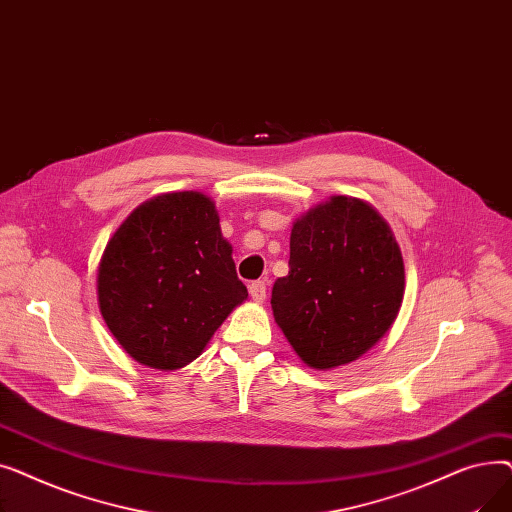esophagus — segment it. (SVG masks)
<instances>
[{
    "label": "esophagus",
    "instance_id": "34e87169",
    "mask_svg": "<svg viewBox=\"0 0 512 512\" xmlns=\"http://www.w3.org/2000/svg\"><path fill=\"white\" fill-rule=\"evenodd\" d=\"M265 292H267V288H265L263 282H253V284H249V294H251V299H253L255 303H263V301H265Z\"/></svg>",
    "mask_w": 512,
    "mask_h": 512
}]
</instances>
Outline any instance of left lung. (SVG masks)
Returning <instances> with one entry per match:
<instances>
[{
  "label": "left lung",
  "instance_id": "left-lung-1",
  "mask_svg": "<svg viewBox=\"0 0 512 512\" xmlns=\"http://www.w3.org/2000/svg\"><path fill=\"white\" fill-rule=\"evenodd\" d=\"M288 276L272 288L286 340L313 369L357 361L390 330L405 294V263L382 215L332 197L292 224Z\"/></svg>",
  "mask_w": 512,
  "mask_h": 512
}]
</instances>
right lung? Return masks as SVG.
Listing matches in <instances>:
<instances>
[{
    "mask_svg": "<svg viewBox=\"0 0 512 512\" xmlns=\"http://www.w3.org/2000/svg\"><path fill=\"white\" fill-rule=\"evenodd\" d=\"M247 297L215 203L197 191L139 205L107 242L97 270L107 328L134 361L161 371L195 361Z\"/></svg>",
    "mask_w": 512,
    "mask_h": 512,
    "instance_id": "right-lung-1",
    "label": "right lung"
}]
</instances>
